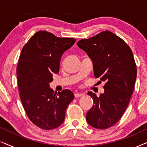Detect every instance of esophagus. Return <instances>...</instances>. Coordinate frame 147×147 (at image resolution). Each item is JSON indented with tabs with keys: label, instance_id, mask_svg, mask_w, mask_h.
<instances>
[{
	"label": "esophagus",
	"instance_id": "esophagus-1",
	"mask_svg": "<svg viewBox=\"0 0 147 147\" xmlns=\"http://www.w3.org/2000/svg\"><path fill=\"white\" fill-rule=\"evenodd\" d=\"M84 94H81V93H76L75 94V97L76 98H79L81 97V96H83Z\"/></svg>",
	"mask_w": 147,
	"mask_h": 147
}]
</instances>
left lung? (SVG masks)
Instances as JSON below:
<instances>
[{
    "label": "left lung",
    "instance_id": "obj_1",
    "mask_svg": "<svg viewBox=\"0 0 147 147\" xmlns=\"http://www.w3.org/2000/svg\"><path fill=\"white\" fill-rule=\"evenodd\" d=\"M77 45L91 59L95 77L106 82L99 97L88 93L94 105L86 120L92 127L106 129L121 118L133 93L137 74L133 54L121 38L108 31L80 40Z\"/></svg>",
    "mask_w": 147,
    "mask_h": 147
}]
</instances>
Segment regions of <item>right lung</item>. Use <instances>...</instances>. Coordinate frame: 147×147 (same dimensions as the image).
Returning <instances> with one entry per match:
<instances>
[{
	"label": "right lung",
	"mask_w": 147,
	"mask_h": 147,
	"mask_svg": "<svg viewBox=\"0 0 147 147\" xmlns=\"http://www.w3.org/2000/svg\"><path fill=\"white\" fill-rule=\"evenodd\" d=\"M76 41L39 31L22 49L17 69L20 98L30 120L41 129L59 127L74 98L71 90L54 92L49 84L53 81V74L59 73L63 53Z\"/></svg>",
	"instance_id": "right-lung-1"
}]
</instances>
